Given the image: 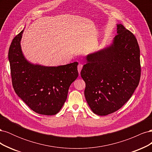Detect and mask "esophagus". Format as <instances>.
I'll return each mask as SVG.
<instances>
[{"mask_svg":"<svg viewBox=\"0 0 152 152\" xmlns=\"http://www.w3.org/2000/svg\"><path fill=\"white\" fill-rule=\"evenodd\" d=\"M82 66H83V65H82V64H80V63H79V65H78V66H77V70H78V72H79V73L80 74V72H81V70H82Z\"/></svg>","mask_w":152,"mask_h":152,"instance_id":"esophagus-1","label":"esophagus"}]
</instances>
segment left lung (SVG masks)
<instances>
[{"label": "left lung", "mask_w": 152, "mask_h": 152, "mask_svg": "<svg viewBox=\"0 0 152 152\" xmlns=\"http://www.w3.org/2000/svg\"><path fill=\"white\" fill-rule=\"evenodd\" d=\"M112 44L86 57L80 75L85 98L98 115L117 111L130 99L141 76L140 50L132 33L121 24Z\"/></svg>", "instance_id": "obj_1"}]
</instances>
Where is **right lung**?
Listing matches in <instances>:
<instances>
[{
    "instance_id": "right-lung-1",
    "label": "right lung",
    "mask_w": 152,
    "mask_h": 152,
    "mask_svg": "<svg viewBox=\"0 0 152 152\" xmlns=\"http://www.w3.org/2000/svg\"><path fill=\"white\" fill-rule=\"evenodd\" d=\"M23 31L13 39L9 49L14 90L35 112L53 115L61 109L66 100L69 87L79 75L78 63L58 66L30 63L21 48Z\"/></svg>"
}]
</instances>
